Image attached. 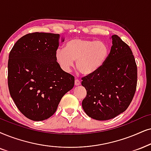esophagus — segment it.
Listing matches in <instances>:
<instances>
[{
    "label": "esophagus",
    "mask_w": 151,
    "mask_h": 151,
    "mask_svg": "<svg viewBox=\"0 0 151 151\" xmlns=\"http://www.w3.org/2000/svg\"><path fill=\"white\" fill-rule=\"evenodd\" d=\"M74 83H75L76 86H79L80 85V83H81V82H80V80H79L78 79H76L75 81H74Z\"/></svg>",
    "instance_id": "esophagus-1"
}]
</instances>
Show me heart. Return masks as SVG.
I'll return each mask as SVG.
<instances>
[{"label": "heart", "mask_w": 151, "mask_h": 151, "mask_svg": "<svg viewBox=\"0 0 151 151\" xmlns=\"http://www.w3.org/2000/svg\"><path fill=\"white\" fill-rule=\"evenodd\" d=\"M108 55V47L104 42L83 38H74L65 45V49H57L56 59L64 71L69 72L76 60L77 70L83 74L97 71Z\"/></svg>", "instance_id": "1"}]
</instances>
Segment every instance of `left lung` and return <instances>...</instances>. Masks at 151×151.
Here are the masks:
<instances>
[{
	"mask_svg": "<svg viewBox=\"0 0 151 151\" xmlns=\"http://www.w3.org/2000/svg\"><path fill=\"white\" fill-rule=\"evenodd\" d=\"M109 54L99 69L81 78L86 90L82 107L98 121L111 119L127 109L137 83V67L129 47L118 35L111 36Z\"/></svg>",
	"mask_w": 151,
	"mask_h": 151,
	"instance_id": "obj_1",
	"label": "left lung"
}]
</instances>
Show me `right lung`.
Segmentation results:
<instances>
[{
    "label": "right lung",
    "instance_id": "right-lung-1",
    "mask_svg": "<svg viewBox=\"0 0 151 151\" xmlns=\"http://www.w3.org/2000/svg\"><path fill=\"white\" fill-rule=\"evenodd\" d=\"M60 37L59 34L28 33L9 52V93L18 109L32 121L51 117L63 95L74 87V76L56 61Z\"/></svg>",
    "mask_w": 151,
    "mask_h": 151
}]
</instances>
